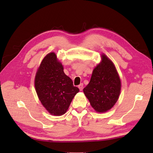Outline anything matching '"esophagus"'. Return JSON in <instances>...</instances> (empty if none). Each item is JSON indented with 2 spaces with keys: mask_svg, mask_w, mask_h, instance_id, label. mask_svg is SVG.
I'll use <instances>...</instances> for the list:
<instances>
[{
  "mask_svg": "<svg viewBox=\"0 0 153 153\" xmlns=\"http://www.w3.org/2000/svg\"><path fill=\"white\" fill-rule=\"evenodd\" d=\"M78 88H79V90H80L81 91H82V89H83V84H82V83H81L80 85L78 86Z\"/></svg>",
  "mask_w": 153,
  "mask_h": 153,
  "instance_id": "34e87169",
  "label": "esophagus"
}]
</instances>
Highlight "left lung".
I'll list each match as a JSON object with an SVG mask.
<instances>
[{
	"label": "left lung",
	"instance_id": "left-lung-1",
	"mask_svg": "<svg viewBox=\"0 0 153 153\" xmlns=\"http://www.w3.org/2000/svg\"><path fill=\"white\" fill-rule=\"evenodd\" d=\"M101 62L93 71L89 84L83 91L97 112L110 110L117 101L121 91V81L114 63L104 54Z\"/></svg>",
	"mask_w": 153,
	"mask_h": 153
}]
</instances>
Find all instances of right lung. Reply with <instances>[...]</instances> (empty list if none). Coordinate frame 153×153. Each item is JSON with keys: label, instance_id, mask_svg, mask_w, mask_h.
I'll use <instances>...</instances> for the list:
<instances>
[{"label": "right lung", "instance_id": "1", "mask_svg": "<svg viewBox=\"0 0 153 153\" xmlns=\"http://www.w3.org/2000/svg\"><path fill=\"white\" fill-rule=\"evenodd\" d=\"M35 88L39 100L54 116L65 114L73 98L79 91L71 79L63 72L61 62L55 53L44 58L36 72Z\"/></svg>", "mask_w": 153, "mask_h": 153}]
</instances>
